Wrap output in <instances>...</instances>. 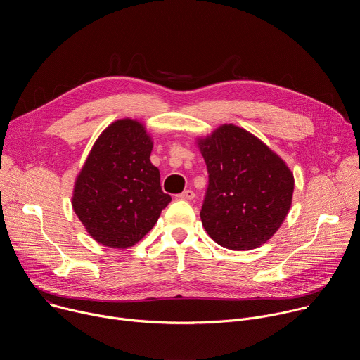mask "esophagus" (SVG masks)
<instances>
[{"label": "esophagus", "mask_w": 360, "mask_h": 360, "mask_svg": "<svg viewBox=\"0 0 360 360\" xmlns=\"http://www.w3.org/2000/svg\"><path fill=\"white\" fill-rule=\"evenodd\" d=\"M178 198H179V199H184V200H191V199L195 198V192L191 191V189H186V191H184L182 193H179Z\"/></svg>", "instance_id": "34e87169"}]
</instances>
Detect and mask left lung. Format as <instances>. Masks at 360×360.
I'll use <instances>...</instances> for the list:
<instances>
[{
    "label": "left lung",
    "mask_w": 360,
    "mask_h": 360,
    "mask_svg": "<svg viewBox=\"0 0 360 360\" xmlns=\"http://www.w3.org/2000/svg\"><path fill=\"white\" fill-rule=\"evenodd\" d=\"M210 185L202 226L221 246L249 250L268 242L286 219L295 178L286 162L249 131L224 124L198 136Z\"/></svg>",
    "instance_id": "1"
}]
</instances>
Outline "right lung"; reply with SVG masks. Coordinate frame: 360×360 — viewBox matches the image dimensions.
<instances>
[{"label": "right lung", "mask_w": 360, "mask_h": 360, "mask_svg": "<svg viewBox=\"0 0 360 360\" xmlns=\"http://www.w3.org/2000/svg\"><path fill=\"white\" fill-rule=\"evenodd\" d=\"M153 141L138 120L110 124L92 145L72 191V210L98 243L127 249L157 224L171 196L152 165Z\"/></svg>", "instance_id": "right-lung-1"}]
</instances>
